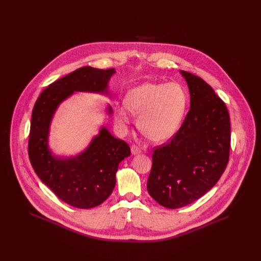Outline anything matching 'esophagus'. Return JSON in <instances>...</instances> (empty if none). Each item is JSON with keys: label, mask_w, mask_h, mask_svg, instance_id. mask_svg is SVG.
<instances>
[{"label": "esophagus", "mask_w": 261, "mask_h": 261, "mask_svg": "<svg viewBox=\"0 0 261 261\" xmlns=\"http://www.w3.org/2000/svg\"><path fill=\"white\" fill-rule=\"evenodd\" d=\"M131 152H132V154L136 155V154H139V153L141 152V150H140V149H139L137 146H132V147H131Z\"/></svg>", "instance_id": "1"}]
</instances>
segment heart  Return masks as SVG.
<instances>
[{"instance_id":"obj_1","label":"heart","mask_w":261,"mask_h":261,"mask_svg":"<svg viewBox=\"0 0 261 261\" xmlns=\"http://www.w3.org/2000/svg\"><path fill=\"white\" fill-rule=\"evenodd\" d=\"M124 107L114 111V119L121 130L137 115L139 130L149 140L163 143L179 131L188 105L185 89L178 83L145 82L125 95Z\"/></svg>"}]
</instances>
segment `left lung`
Instances as JSON below:
<instances>
[{
    "label": "left lung",
    "mask_w": 261,
    "mask_h": 261,
    "mask_svg": "<svg viewBox=\"0 0 261 261\" xmlns=\"http://www.w3.org/2000/svg\"><path fill=\"white\" fill-rule=\"evenodd\" d=\"M190 92V111L169 144L152 154L147 189L167 208H180L205 195L229 161L230 117L222 99L201 78L181 70Z\"/></svg>",
    "instance_id": "left-lung-1"
}]
</instances>
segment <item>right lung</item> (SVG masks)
Wrapping results in <instances>:
<instances>
[{"label": "right lung", "instance_id": "1", "mask_svg": "<svg viewBox=\"0 0 261 261\" xmlns=\"http://www.w3.org/2000/svg\"><path fill=\"white\" fill-rule=\"evenodd\" d=\"M114 73V68L81 67L46 88L33 108L28 144L32 167L59 199L77 208L95 207L112 195L118 165L130 156V148L124 141L112 136L105 123L86 149L75 155H58L49 144L50 124L59 107L75 93H96L112 98L109 83ZM105 114L112 116L110 105L106 106Z\"/></svg>", "mask_w": 261, "mask_h": 261}]
</instances>
